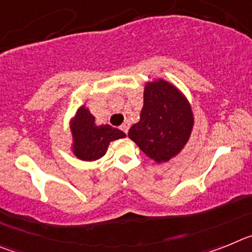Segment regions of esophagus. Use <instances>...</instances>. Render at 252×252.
Listing matches in <instances>:
<instances>
[{
  "label": "esophagus",
  "mask_w": 252,
  "mask_h": 252,
  "mask_svg": "<svg viewBox=\"0 0 252 252\" xmlns=\"http://www.w3.org/2000/svg\"><path fill=\"white\" fill-rule=\"evenodd\" d=\"M128 128H130V124H128L127 121H125L124 124L121 125V130L124 131L125 133H127L128 132Z\"/></svg>",
  "instance_id": "34e87169"
}]
</instances>
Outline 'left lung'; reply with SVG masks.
I'll return each mask as SVG.
<instances>
[{"mask_svg": "<svg viewBox=\"0 0 252 252\" xmlns=\"http://www.w3.org/2000/svg\"><path fill=\"white\" fill-rule=\"evenodd\" d=\"M192 107L186 95L164 79L146 83L140 121L128 130L132 140L158 164L183 150L192 132Z\"/></svg>", "mask_w": 252, "mask_h": 252, "instance_id": "obj_1", "label": "left lung"}]
</instances>
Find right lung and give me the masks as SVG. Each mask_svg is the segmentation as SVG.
Wrapping results in <instances>:
<instances>
[{
    "instance_id": "right-lung-1",
    "label": "right lung",
    "mask_w": 252,
    "mask_h": 252,
    "mask_svg": "<svg viewBox=\"0 0 252 252\" xmlns=\"http://www.w3.org/2000/svg\"><path fill=\"white\" fill-rule=\"evenodd\" d=\"M94 116L86 106L78 108L77 113L72 119L73 154L78 159L84 161H94L106 154L111 141L124 139V131L115 128L110 125H99L94 122Z\"/></svg>"
}]
</instances>
